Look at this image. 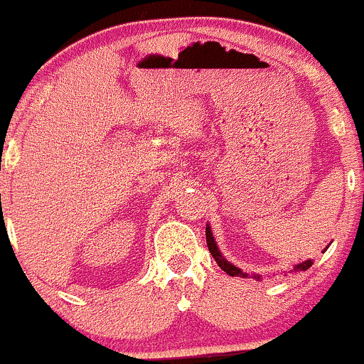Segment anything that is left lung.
<instances>
[{"mask_svg":"<svg viewBox=\"0 0 364 364\" xmlns=\"http://www.w3.org/2000/svg\"><path fill=\"white\" fill-rule=\"evenodd\" d=\"M205 241H208V248H209V252H211L213 259L218 262V266L222 267V269L225 271L227 274H230V277H243V278L247 277L243 271L237 269V267H234L232 264L227 262V260L223 259L222 253H220V250H218V247H216L215 240H213V234H211V229H209V227H205ZM311 264H314V260H311V259L306 260V262H303V264H297V266L294 267V271H306L308 267L311 266Z\"/></svg>","mask_w":364,"mask_h":364,"instance_id":"8db88e82","label":"left lung"}]
</instances>
